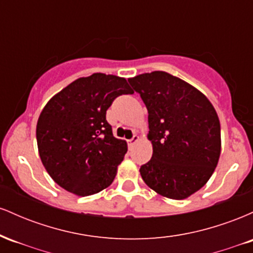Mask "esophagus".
Returning a JSON list of instances; mask_svg holds the SVG:
<instances>
[{
    "instance_id": "esophagus-1",
    "label": "esophagus",
    "mask_w": 253,
    "mask_h": 253,
    "mask_svg": "<svg viewBox=\"0 0 253 253\" xmlns=\"http://www.w3.org/2000/svg\"><path fill=\"white\" fill-rule=\"evenodd\" d=\"M138 140H139V136L138 135H133V138L129 139V140H128V146L129 147H133V146H134V144Z\"/></svg>"
}]
</instances>
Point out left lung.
<instances>
[{"label":"left lung","instance_id":"obj_1","mask_svg":"<svg viewBox=\"0 0 253 253\" xmlns=\"http://www.w3.org/2000/svg\"><path fill=\"white\" fill-rule=\"evenodd\" d=\"M149 112L152 158L141 165L144 182L159 195L187 199L215 170L221 152L220 121L200 90L164 71L128 78Z\"/></svg>","mask_w":253,"mask_h":253}]
</instances>
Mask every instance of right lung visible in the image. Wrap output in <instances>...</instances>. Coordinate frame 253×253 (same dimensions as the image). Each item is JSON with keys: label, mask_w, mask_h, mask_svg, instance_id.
Returning <instances> with one entry per match:
<instances>
[{"label": "right lung", "mask_w": 253, "mask_h": 253, "mask_svg": "<svg viewBox=\"0 0 253 253\" xmlns=\"http://www.w3.org/2000/svg\"><path fill=\"white\" fill-rule=\"evenodd\" d=\"M124 94H133L125 78L92 74L74 81L43 107L37 124L39 156L65 190L89 196L114 181L127 143L113 135L106 113Z\"/></svg>", "instance_id": "1"}]
</instances>
